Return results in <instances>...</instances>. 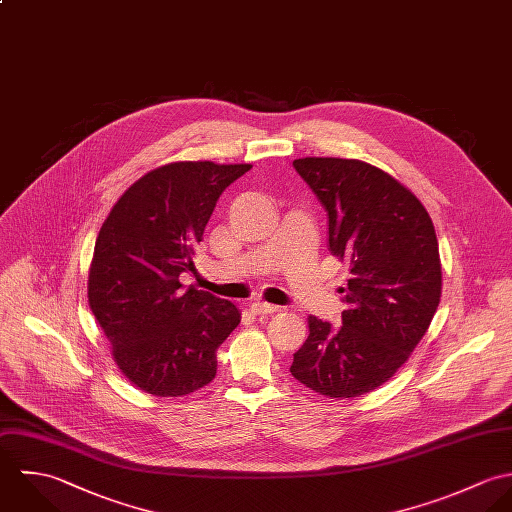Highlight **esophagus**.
I'll use <instances>...</instances> for the list:
<instances>
[{
    "label": "esophagus",
    "mask_w": 512,
    "mask_h": 512,
    "mask_svg": "<svg viewBox=\"0 0 512 512\" xmlns=\"http://www.w3.org/2000/svg\"><path fill=\"white\" fill-rule=\"evenodd\" d=\"M251 312L255 314V316H265V314H273V312H279V307H275V305H269V303H263V301H255V303H251Z\"/></svg>",
    "instance_id": "esophagus-1"
}]
</instances>
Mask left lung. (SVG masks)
<instances>
[{"instance_id": "obj_1", "label": "left lung", "mask_w": 512, "mask_h": 512, "mask_svg": "<svg viewBox=\"0 0 512 512\" xmlns=\"http://www.w3.org/2000/svg\"><path fill=\"white\" fill-rule=\"evenodd\" d=\"M293 166L324 205L328 251L350 279L342 326L308 316L291 374L320 396L358 398L406 364L439 307L435 227L411 190L368 162L314 156Z\"/></svg>"}]
</instances>
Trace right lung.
<instances>
[{
  "label": "right lung",
  "mask_w": 512,
  "mask_h": 512,
  "mask_svg": "<svg viewBox=\"0 0 512 512\" xmlns=\"http://www.w3.org/2000/svg\"><path fill=\"white\" fill-rule=\"evenodd\" d=\"M251 164L170 162L136 180L99 231L87 297L120 372L142 392L180 398L215 378L217 348L237 328L231 301L196 287L192 255L221 192Z\"/></svg>",
  "instance_id": "right-lung-1"
}]
</instances>
